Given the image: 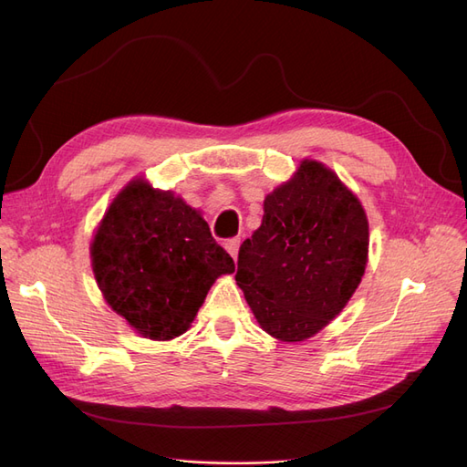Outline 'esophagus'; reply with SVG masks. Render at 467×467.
Returning a JSON list of instances; mask_svg holds the SVG:
<instances>
[{"mask_svg":"<svg viewBox=\"0 0 467 467\" xmlns=\"http://www.w3.org/2000/svg\"><path fill=\"white\" fill-rule=\"evenodd\" d=\"M239 244H242V239H239V237H232V239H228V242H225V249H228V253L234 259L237 257Z\"/></svg>","mask_w":467,"mask_h":467,"instance_id":"1","label":"esophagus"}]
</instances>
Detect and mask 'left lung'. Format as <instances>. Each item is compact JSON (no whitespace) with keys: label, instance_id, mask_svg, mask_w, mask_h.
I'll return each instance as SVG.
<instances>
[{"label":"left lung","instance_id":"1","mask_svg":"<svg viewBox=\"0 0 467 467\" xmlns=\"http://www.w3.org/2000/svg\"><path fill=\"white\" fill-rule=\"evenodd\" d=\"M261 228L239 247L237 286L278 341L314 337L358 288L368 261V220L331 169L304 160L265 199Z\"/></svg>","mask_w":467,"mask_h":467}]
</instances>
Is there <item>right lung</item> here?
<instances>
[{"mask_svg":"<svg viewBox=\"0 0 467 467\" xmlns=\"http://www.w3.org/2000/svg\"><path fill=\"white\" fill-rule=\"evenodd\" d=\"M107 304L153 341L189 329L210 286L235 271L199 210L134 179L109 206L91 244Z\"/></svg>","mask_w":467,"mask_h":467,"instance_id":"right-lung-1","label":"right lung"}]
</instances>
